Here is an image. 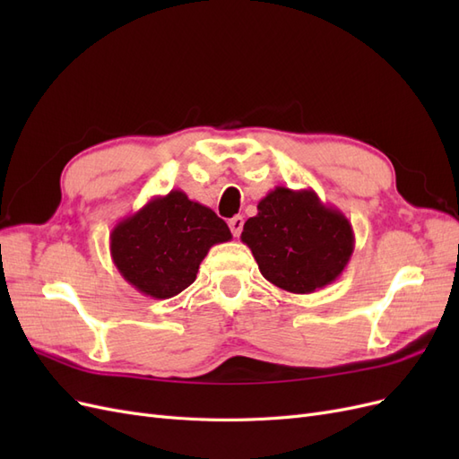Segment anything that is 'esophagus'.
<instances>
[{
	"label": "esophagus",
	"instance_id": "1",
	"mask_svg": "<svg viewBox=\"0 0 459 459\" xmlns=\"http://www.w3.org/2000/svg\"><path fill=\"white\" fill-rule=\"evenodd\" d=\"M243 224H245L243 216H233V218L228 221V226H230V230H231V233L235 235V238H239V235H241Z\"/></svg>",
	"mask_w": 459,
	"mask_h": 459
}]
</instances>
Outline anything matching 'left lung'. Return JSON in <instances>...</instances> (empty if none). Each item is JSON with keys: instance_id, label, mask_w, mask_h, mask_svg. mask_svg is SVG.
I'll list each match as a JSON object with an SVG mask.
<instances>
[{"instance_id": "1", "label": "left lung", "mask_w": 459, "mask_h": 459, "mask_svg": "<svg viewBox=\"0 0 459 459\" xmlns=\"http://www.w3.org/2000/svg\"><path fill=\"white\" fill-rule=\"evenodd\" d=\"M243 226L260 273L277 289L308 295L333 283L354 253V231L339 208L322 203L314 189L277 186Z\"/></svg>"}]
</instances>
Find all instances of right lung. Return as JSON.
I'll list each match as a JSON object with an SVG mask.
<instances>
[{"mask_svg": "<svg viewBox=\"0 0 459 459\" xmlns=\"http://www.w3.org/2000/svg\"><path fill=\"white\" fill-rule=\"evenodd\" d=\"M231 231L212 208L182 189L151 197L110 231V258L132 287L151 299H172L195 281L201 262Z\"/></svg>", "mask_w": 459, "mask_h": 459, "instance_id": "right-lung-1", "label": "right lung"}]
</instances>
